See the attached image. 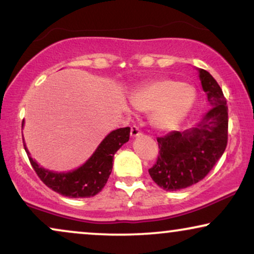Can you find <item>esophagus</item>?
<instances>
[{
	"instance_id": "esophagus-1",
	"label": "esophagus",
	"mask_w": 254,
	"mask_h": 254,
	"mask_svg": "<svg viewBox=\"0 0 254 254\" xmlns=\"http://www.w3.org/2000/svg\"><path fill=\"white\" fill-rule=\"evenodd\" d=\"M141 134V130H140V128H138L137 126H131V128H130V136L131 137H135V136H138V135Z\"/></svg>"
}]
</instances>
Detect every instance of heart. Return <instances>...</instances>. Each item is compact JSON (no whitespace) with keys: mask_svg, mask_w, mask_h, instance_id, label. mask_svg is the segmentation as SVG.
<instances>
[{"mask_svg":"<svg viewBox=\"0 0 254 254\" xmlns=\"http://www.w3.org/2000/svg\"><path fill=\"white\" fill-rule=\"evenodd\" d=\"M195 100L192 86L175 79H159L136 90L130 102L141 112H151L152 126L166 131L185 119Z\"/></svg>","mask_w":254,"mask_h":254,"instance_id":"b5f03b06","label":"heart"}]
</instances>
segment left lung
<instances>
[{"label":"left lung","instance_id":"1","mask_svg":"<svg viewBox=\"0 0 254 254\" xmlns=\"http://www.w3.org/2000/svg\"><path fill=\"white\" fill-rule=\"evenodd\" d=\"M203 91L214 105L190 130H173L157 137L158 156L149 175L165 190H183L202 180L227 148L228 105L221 86L204 69H199Z\"/></svg>","mask_w":254,"mask_h":254}]
</instances>
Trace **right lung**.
<instances>
[{
	"label": "right lung",
	"instance_id": "1",
	"mask_svg": "<svg viewBox=\"0 0 254 254\" xmlns=\"http://www.w3.org/2000/svg\"><path fill=\"white\" fill-rule=\"evenodd\" d=\"M23 126V123H22ZM130 128L125 127L116 129L104 138L88 162L72 172L55 173L40 168L29 155L31 165L47 187L54 192L68 197H90L98 194L107 183L112 171L114 154L124 143L129 140Z\"/></svg>",
	"mask_w": 254,
	"mask_h": 254
}]
</instances>
